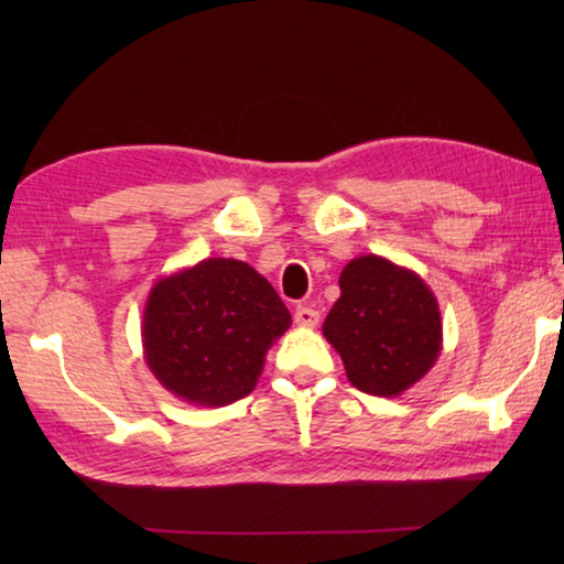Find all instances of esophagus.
<instances>
[{
	"instance_id": "34e87169",
	"label": "esophagus",
	"mask_w": 564,
	"mask_h": 564,
	"mask_svg": "<svg viewBox=\"0 0 564 564\" xmlns=\"http://www.w3.org/2000/svg\"><path fill=\"white\" fill-rule=\"evenodd\" d=\"M293 321L303 328H316L318 321H321V313L316 308H311V305H299V308H295V313H293Z\"/></svg>"
}]
</instances>
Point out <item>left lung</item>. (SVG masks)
<instances>
[{"label": "left lung", "mask_w": 564, "mask_h": 564, "mask_svg": "<svg viewBox=\"0 0 564 564\" xmlns=\"http://www.w3.org/2000/svg\"><path fill=\"white\" fill-rule=\"evenodd\" d=\"M338 285L323 336L338 350L350 386L380 398L405 393L443 350L435 293L415 271L376 253L352 259Z\"/></svg>", "instance_id": "left-lung-1"}]
</instances>
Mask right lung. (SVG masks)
Returning a JSON list of instances; mask_svg holds the SVG:
<instances>
[{
	"label": "right lung",
	"mask_w": 564,
	"mask_h": 564,
	"mask_svg": "<svg viewBox=\"0 0 564 564\" xmlns=\"http://www.w3.org/2000/svg\"><path fill=\"white\" fill-rule=\"evenodd\" d=\"M291 328L273 285L236 259H204L164 275L141 321L144 360L171 395L221 408L246 398L265 352Z\"/></svg>",
	"instance_id": "1"
}]
</instances>
